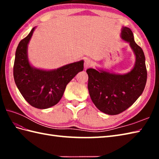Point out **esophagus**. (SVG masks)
Listing matches in <instances>:
<instances>
[{
    "label": "esophagus",
    "instance_id": "esophagus-1",
    "mask_svg": "<svg viewBox=\"0 0 159 159\" xmlns=\"http://www.w3.org/2000/svg\"><path fill=\"white\" fill-rule=\"evenodd\" d=\"M92 61L89 59H87L85 60V63H84V67H85V68L87 69L89 67L91 66H92Z\"/></svg>",
    "mask_w": 159,
    "mask_h": 159
}]
</instances>
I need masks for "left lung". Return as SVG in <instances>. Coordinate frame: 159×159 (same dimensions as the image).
<instances>
[{
	"mask_svg": "<svg viewBox=\"0 0 159 159\" xmlns=\"http://www.w3.org/2000/svg\"><path fill=\"white\" fill-rule=\"evenodd\" d=\"M121 38L129 43L135 55L133 68L126 74L89 68L88 90L95 106L108 115H117L129 108L142 94L147 81L146 58L143 50L134 40L131 30L123 26Z\"/></svg>",
	"mask_w": 159,
	"mask_h": 159,
	"instance_id": "left-lung-1",
	"label": "left lung"
}]
</instances>
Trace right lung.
Here are the masks:
<instances>
[{"label":"right lung","mask_w":159,"mask_h":159,"mask_svg":"<svg viewBox=\"0 0 159 159\" xmlns=\"http://www.w3.org/2000/svg\"><path fill=\"white\" fill-rule=\"evenodd\" d=\"M35 29V27H33L17 47L13 77L17 87L27 102L37 109H45L59 102L66 85L83 70L84 61L50 70L33 67L29 61L27 50Z\"/></svg>","instance_id":"add662e5"}]
</instances>
